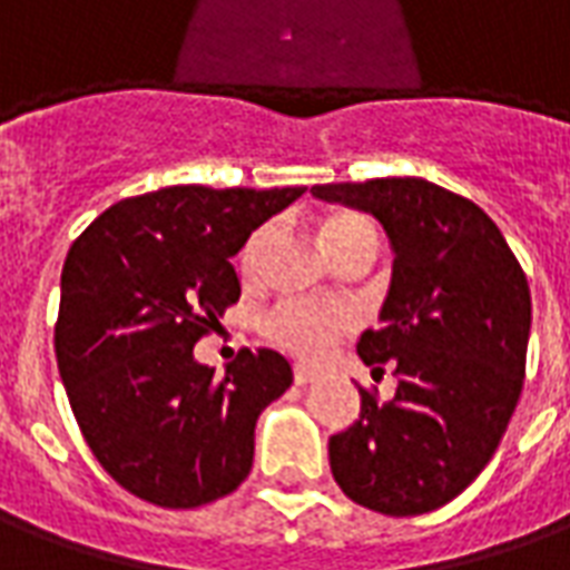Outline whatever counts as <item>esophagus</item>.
Here are the masks:
<instances>
[{
  "label": "esophagus",
  "mask_w": 570,
  "mask_h": 570,
  "mask_svg": "<svg viewBox=\"0 0 570 570\" xmlns=\"http://www.w3.org/2000/svg\"><path fill=\"white\" fill-rule=\"evenodd\" d=\"M314 375H317V372L311 370V366H302V363H298V366H293V379H296V384L314 382Z\"/></svg>",
  "instance_id": "esophagus-1"
}]
</instances>
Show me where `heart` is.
Instances as JSON below:
<instances>
[{
	"label": "heart",
	"mask_w": 570,
	"mask_h": 570,
	"mask_svg": "<svg viewBox=\"0 0 570 570\" xmlns=\"http://www.w3.org/2000/svg\"><path fill=\"white\" fill-rule=\"evenodd\" d=\"M268 237H272V228H259L249 235V240L240 249V268L244 272L256 268ZM321 240L326 253L333 256L335 249L354 244V240H379V228L363 213L335 210L323 219ZM347 326H351V317L345 311L323 308V305H311V302H281L262 317L265 338L277 347H284L286 354H296L302 360H317L321 354H326V347L333 345Z\"/></svg>",
	"instance_id": "heart-1"
}]
</instances>
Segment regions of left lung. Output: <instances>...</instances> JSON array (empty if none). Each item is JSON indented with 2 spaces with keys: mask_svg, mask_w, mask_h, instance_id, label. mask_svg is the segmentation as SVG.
<instances>
[{
  "mask_svg": "<svg viewBox=\"0 0 570 570\" xmlns=\"http://www.w3.org/2000/svg\"><path fill=\"white\" fill-rule=\"evenodd\" d=\"M311 195L372 213L394 249L382 326L357 354L387 403L360 387V419L330 436L338 489L384 515H419L482 473L525 382L531 293L501 228L473 200L419 176L326 183Z\"/></svg>",
  "mask_w": 570,
  "mask_h": 570,
  "instance_id": "obj_1",
  "label": "left lung"
}]
</instances>
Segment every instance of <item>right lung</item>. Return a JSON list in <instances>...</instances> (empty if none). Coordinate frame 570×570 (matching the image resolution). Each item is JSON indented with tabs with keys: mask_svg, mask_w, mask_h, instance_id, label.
Segmentation results:
<instances>
[{
	"mask_svg": "<svg viewBox=\"0 0 570 570\" xmlns=\"http://www.w3.org/2000/svg\"><path fill=\"white\" fill-rule=\"evenodd\" d=\"M302 191L158 188L112 204L69 247L57 370L94 458L142 501L191 510L247 479L256 419L293 370L244 347L213 375L195 342L240 296L232 256Z\"/></svg>",
	"mask_w": 570,
	"mask_h": 570,
	"instance_id": "right-lung-1",
	"label": "right lung"
}]
</instances>
